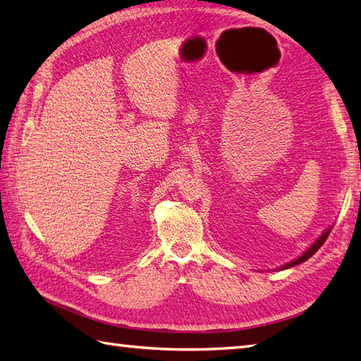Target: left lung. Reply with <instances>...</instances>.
Returning a JSON list of instances; mask_svg holds the SVG:
<instances>
[{"mask_svg":"<svg viewBox=\"0 0 361 361\" xmlns=\"http://www.w3.org/2000/svg\"><path fill=\"white\" fill-rule=\"evenodd\" d=\"M331 231H332V228H329L327 231H324L323 233V235H319V239L312 245V247L304 252L302 256H299L296 260H293V262H290V264H287V265H283V267H281V270H286V268H290V267H295V265H298V264H301V262H304V260H307V259H310L313 255H315V252L321 248V245H323L324 242H326V239L329 237V234H331Z\"/></svg>","mask_w":361,"mask_h":361,"instance_id":"8db88e82","label":"left lung"}]
</instances>
